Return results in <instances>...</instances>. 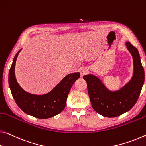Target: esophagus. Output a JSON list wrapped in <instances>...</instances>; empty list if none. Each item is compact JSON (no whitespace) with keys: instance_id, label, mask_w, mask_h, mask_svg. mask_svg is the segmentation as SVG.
<instances>
[{"instance_id":"34e87169","label":"esophagus","mask_w":146,"mask_h":146,"mask_svg":"<svg viewBox=\"0 0 146 146\" xmlns=\"http://www.w3.org/2000/svg\"><path fill=\"white\" fill-rule=\"evenodd\" d=\"M80 75L83 76L88 73V69L86 68H81L80 69Z\"/></svg>"}]
</instances>
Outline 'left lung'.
<instances>
[{
    "instance_id": "obj_1",
    "label": "left lung",
    "mask_w": 146,
    "mask_h": 146,
    "mask_svg": "<svg viewBox=\"0 0 146 146\" xmlns=\"http://www.w3.org/2000/svg\"><path fill=\"white\" fill-rule=\"evenodd\" d=\"M134 62L132 79L121 89L115 92L107 90L101 80L92 75L83 76L86 81L88 92L94 110L103 116L114 117L130 110L137 101L144 82V70L137 48L126 43Z\"/></svg>"
}]
</instances>
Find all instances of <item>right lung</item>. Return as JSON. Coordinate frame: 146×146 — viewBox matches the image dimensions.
Here are the masks:
<instances>
[{"instance_id":"add662e5","label":"right lung","mask_w":146,"mask_h":146,"mask_svg":"<svg viewBox=\"0 0 146 146\" xmlns=\"http://www.w3.org/2000/svg\"><path fill=\"white\" fill-rule=\"evenodd\" d=\"M19 50L13 58L9 71L8 82L15 103L23 112L40 119H47L58 114L64 109L69 92L73 83L80 77L79 73L69 74L48 94L38 96L23 90L15 77V65Z\"/></svg>"}]
</instances>
